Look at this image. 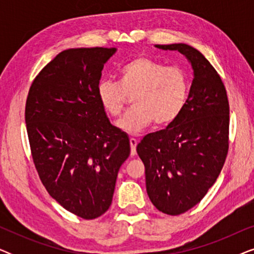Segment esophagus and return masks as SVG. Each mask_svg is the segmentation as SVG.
<instances>
[{
	"label": "esophagus",
	"instance_id": "obj_1",
	"mask_svg": "<svg viewBox=\"0 0 254 254\" xmlns=\"http://www.w3.org/2000/svg\"><path fill=\"white\" fill-rule=\"evenodd\" d=\"M129 143H130V155L131 156H135L136 155V145L138 143V141L136 138H129Z\"/></svg>",
	"mask_w": 254,
	"mask_h": 254
}]
</instances>
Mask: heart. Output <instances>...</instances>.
I'll return each instance as SVG.
<instances>
[{
	"mask_svg": "<svg viewBox=\"0 0 254 254\" xmlns=\"http://www.w3.org/2000/svg\"><path fill=\"white\" fill-rule=\"evenodd\" d=\"M189 77L177 65H169L140 57L119 70L118 83L102 81L97 88L103 110L112 118L120 117L128 98L133 109L118 123L121 130L138 134L154 123L165 126L175 121L189 96Z\"/></svg>",
	"mask_w": 254,
	"mask_h": 254,
	"instance_id": "obj_1",
	"label": "heart"
}]
</instances>
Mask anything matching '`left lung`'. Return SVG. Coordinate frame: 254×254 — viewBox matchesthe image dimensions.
I'll use <instances>...</instances> for the list:
<instances>
[{
  "instance_id": "8db88e82",
  "label": "left lung",
  "mask_w": 254,
  "mask_h": 254,
  "mask_svg": "<svg viewBox=\"0 0 254 254\" xmlns=\"http://www.w3.org/2000/svg\"><path fill=\"white\" fill-rule=\"evenodd\" d=\"M178 51L194 70L189 98L165 129L142 138L136 151L145 168L149 199L162 213L180 215L199 203L216 182L229 150V100L210 62L186 44L156 45Z\"/></svg>"
}]
</instances>
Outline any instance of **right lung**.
<instances>
[{"instance_id": "obj_1", "label": "right lung", "mask_w": 254, "mask_h": 254, "mask_svg": "<svg viewBox=\"0 0 254 254\" xmlns=\"http://www.w3.org/2000/svg\"><path fill=\"white\" fill-rule=\"evenodd\" d=\"M116 48H70L33 79L25 105L31 155L39 178L64 209L84 220L112 203L129 140L111 125L97 95Z\"/></svg>"}]
</instances>
